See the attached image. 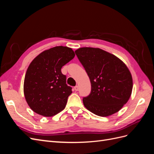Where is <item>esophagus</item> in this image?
<instances>
[{"mask_svg": "<svg viewBox=\"0 0 154 154\" xmlns=\"http://www.w3.org/2000/svg\"><path fill=\"white\" fill-rule=\"evenodd\" d=\"M74 89L76 91H78V89H79V87L78 86V85H76V86H75L74 87Z\"/></svg>", "mask_w": 154, "mask_h": 154, "instance_id": "34e87169", "label": "esophagus"}]
</instances>
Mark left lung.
I'll return each instance as SVG.
<instances>
[{"instance_id":"obj_1","label":"left lung","mask_w":154,"mask_h":154,"mask_svg":"<svg viewBox=\"0 0 154 154\" xmlns=\"http://www.w3.org/2000/svg\"><path fill=\"white\" fill-rule=\"evenodd\" d=\"M75 53L91 83V94L83 99L85 108L101 117L118 112L127 103L133 88L132 74L126 64L100 48H81Z\"/></svg>"}]
</instances>
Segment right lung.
Returning <instances> with one entry per match:
<instances>
[{"label":"right lung","instance_id":"obj_1","mask_svg":"<svg viewBox=\"0 0 154 154\" xmlns=\"http://www.w3.org/2000/svg\"><path fill=\"white\" fill-rule=\"evenodd\" d=\"M74 56L71 48L60 45L44 51L32 60L25 75L24 94L35 113L52 117L65 109L72 88L67 85L61 69Z\"/></svg>","mask_w":154,"mask_h":154}]
</instances>
